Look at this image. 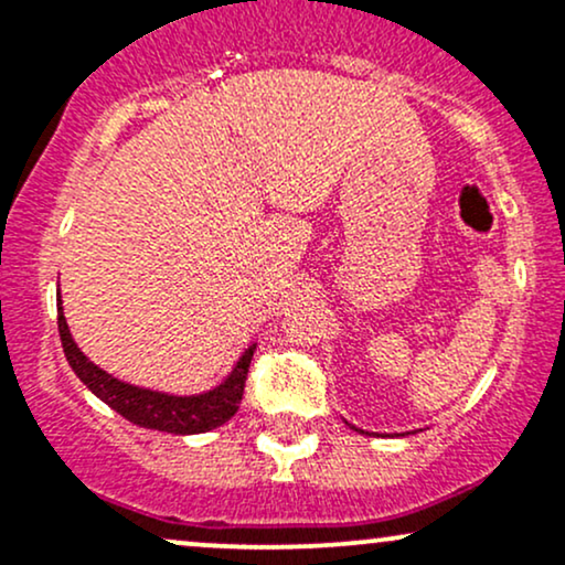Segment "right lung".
<instances>
[{
	"mask_svg": "<svg viewBox=\"0 0 565 565\" xmlns=\"http://www.w3.org/2000/svg\"><path fill=\"white\" fill-rule=\"evenodd\" d=\"M57 305H61V291H57ZM57 332H61L63 353H66L71 369L97 398L106 401L114 412H119L132 425L148 427V430L174 433V436L206 433L228 423L233 414L238 412V404H242L246 372H249L252 355H255V345L246 348L238 364L233 366L231 377L223 385H217L215 391L201 395H164L119 382L111 374L103 372L100 366H95L93 361H87V355L71 340L66 316H63L61 308H57Z\"/></svg>",
	"mask_w": 565,
	"mask_h": 565,
	"instance_id": "obj_1",
	"label": "right lung"
}]
</instances>
